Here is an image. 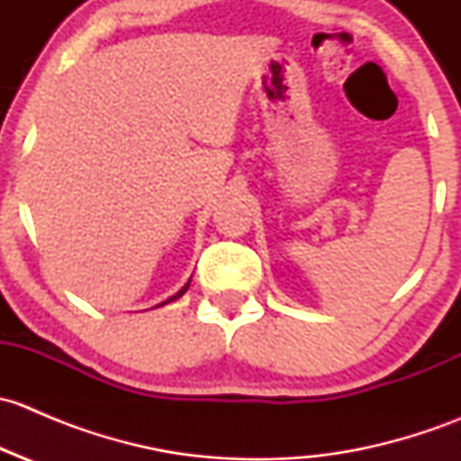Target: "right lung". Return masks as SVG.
<instances>
[{
    "mask_svg": "<svg viewBox=\"0 0 461 461\" xmlns=\"http://www.w3.org/2000/svg\"><path fill=\"white\" fill-rule=\"evenodd\" d=\"M189 283H192V281H189ZM189 283H187V285H185V287H183V290H180V292H178V294H174V296H171V299H169V301H165V303H171V301H176V299H178V296H183V294H185V292H187ZM165 303H162V305H165Z\"/></svg>",
    "mask_w": 461,
    "mask_h": 461,
    "instance_id": "1",
    "label": "right lung"
}]
</instances>
